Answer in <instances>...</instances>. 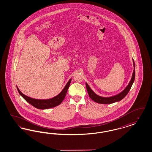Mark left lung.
Segmentation results:
<instances>
[{"instance_id":"left-lung-1","label":"left lung","mask_w":152,"mask_h":152,"mask_svg":"<svg viewBox=\"0 0 152 152\" xmlns=\"http://www.w3.org/2000/svg\"><path fill=\"white\" fill-rule=\"evenodd\" d=\"M133 64H134V71H133L132 75V78H131L129 84H128V85L127 86V87L121 93H119L118 94L114 95V96H112L110 97L100 96L99 95L96 94L92 90V89L90 88L88 84L86 83V89H87V91L89 94L90 98L93 101H94L95 102H96V103H100V104H104L113 103L118 102L121 100L124 99L126 95L128 94V93L131 89L132 84L135 80V62H134V60H133Z\"/></svg>"}]
</instances>
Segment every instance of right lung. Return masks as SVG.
<instances>
[{"label": "right lung", "mask_w": 152, "mask_h": 152, "mask_svg": "<svg viewBox=\"0 0 152 152\" xmlns=\"http://www.w3.org/2000/svg\"><path fill=\"white\" fill-rule=\"evenodd\" d=\"M71 81V79H70L68 81V83L64 86V89L59 94L54 96V98H52L51 99H37L31 98L23 94L18 88L17 86V89L19 94L21 95V96L24 98V99H25V100L27 101L28 103H30V104L37 109L45 110V109H49V108L56 107L62 102V101L66 96V95L68 90Z\"/></svg>", "instance_id": "right-lung-1"}]
</instances>
